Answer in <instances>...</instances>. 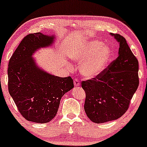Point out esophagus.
Here are the masks:
<instances>
[{
  "instance_id": "obj_1",
  "label": "esophagus",
  "mask_w": 147,
  "mask_h": 147,
  "mask_svg": "<svg viewBox=\"0 0 147 147\" xmlns=\"http://www.w3.org/2000/svg\"><path fill=\"white\" fill-rule=\"evenodd\" d=\"M74 86H80V82L78 79H74Z\"/></svg>"
}]
</instances>
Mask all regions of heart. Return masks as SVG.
Segmentation results:
<instances>
[{
    "instance_id": "heart-1",
    "label": "heart",
    "mask_w": 147,
    "mask_h": 147,
    "mask_svg": "<svg viewBox=\"0 0 147 147\" xmlns=\"http://www.w3.org/2000/svg\"><path fill=\"white\" fill-rule=\"evenodd\" d=\"M109 45H103L98 40L84 42L74 50L71 59L81 64L80 69L83 76L92 78L104 71L111 56Z\"/></svg>"
}]
</instances>
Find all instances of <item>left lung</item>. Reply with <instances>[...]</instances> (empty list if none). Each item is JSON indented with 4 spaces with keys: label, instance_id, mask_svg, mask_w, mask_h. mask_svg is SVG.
Segmentation results:
<instances>
[{
    "label": "left lung",
    "instance_id": "1",
    "mask_svg": "<svg viewBox=\"0 0 147 147\" xmlns=\"http://www.w3.org/2000/svg\"><path fill=\"white\" fill-rule=\"evenodd\" d=\"M119 43L118 56L95 78L81 82L86 92L84 109L96 123L123 116L139 86V64L124 37L111 34Z\"/></svg>",
    "mask_w": 147,
    "mask_h": 147
}]
</instances>
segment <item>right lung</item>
<instances>
[{"label":"right lung","mask_w":147,"mask_h":147,"mask_svg":"<svg viewBox=\"0 0 147 147\" xmlns=\"http://www.w3.org/2000/svg\"><path fill=\"white\" fill-rule=\"evenodd\" d=\"M54 38L40 32L26 36L8 64L9 93L23 117L38 123H48L55 117L61 97L74 86L70 76L47 73L32 57L38 49L50 45Z\"/></svg>","instance_id":"obj_1"}]
</instances>
